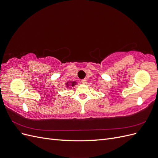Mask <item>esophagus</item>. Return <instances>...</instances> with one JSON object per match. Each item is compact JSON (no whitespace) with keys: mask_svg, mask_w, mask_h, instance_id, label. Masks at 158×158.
<instances>
[{"mask_svg":"<svg viewBox=\"0 0 158 158\" xmlns=\"http://www.w3.org/2000/svg\"><path fill=\"white\" fill-rule=\"evenodd\" d=\"M81 82H82L83 84H86V83H87V80H85V79H83V80H81Z\"/></svg>","mask_w":158,"mask_h":158,"instance_id":"34e87169","label":"esophagus"}]
</instances>
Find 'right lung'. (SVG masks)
<instances>
[{
  "instance_id": "1",
  "label": "right lung",
  "mask_w": 158,
  "mask_h": 158,
  "mask_svg": "<svg viewBox=\"0 0 158 158\" xmlns=\"http://www.w3.org/2000/svg\"><path fill=\"white\" fill-rule=\"evenodd\" d=\"M76 84H77V83H76V82H72V81H71V82H68L66 83V86L67 88L69 87V86L73 87L74 85H75Z\"/></svg>"
}]
</instances>
